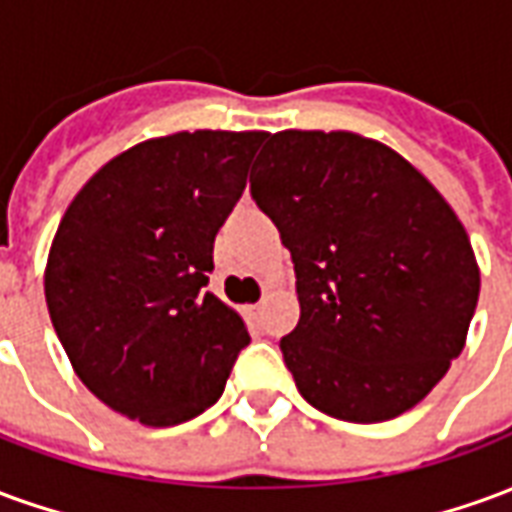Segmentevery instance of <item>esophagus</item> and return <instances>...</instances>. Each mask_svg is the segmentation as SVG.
<instances>
[{"label":"esophagus","instance_id":"34e87169","mask_svg":"<svg viewBox=\"0 0 512 512\" xmlns=\"http://www.w3.org/2000/svg\"><path fill=\"white\" fill-rule=\"evenodd\" d=\"M246 310H249V315H252V318H260V315H263V310H266V301H257V304H249Z\"/></svg>","mask_w":512,"mask_h":512}]
</instances>
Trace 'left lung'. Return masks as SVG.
<instances>
[{
    "label": "left lung",
    "instance_id": "8db88e82",
    "mask_svg": "<svg viewBox=\"0 0 512 512\" xmlns=\"http://www.w3.org/2000/svg\"><path fill=\"white\" fill-rule=\"evenodd\" d=\"M249 183L293 257L301 315L279 348L301 397L362 425L425 400L463 351L480 296L450 202L354 131L268 134Z\"/></svg>",
    "mask_w": 512,
    "mask_h": 512
}]
</instances>
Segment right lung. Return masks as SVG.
I'll return each instance as SVG.
<instances>
[{
    "instance_id": "add662e5",
    "label": "right lung",
    "mask_w": 512,
    "mask_h": 512,
    "mask_svg": "<svg viewBox=\"0 0 512 512\" xmlns=\"http://www.w3.org/2000/svg\"><path fill=\"white\" fill-rule=\"evenodd\" d=\"M266 131H178L106 161L51 241L43 288L73 373L147 428L197 417L224 392L244 318L213 296V241Z\"/></svg>"
}]
</instances>
